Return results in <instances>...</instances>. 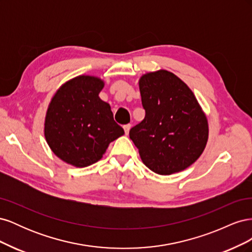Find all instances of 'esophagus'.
Returning a JSON list of instances; mask_svg holds the SVG:
<instances>
[{
	"label": "esophagus",
	"instance_id": "34e87169",
	"mask_svg": "<svg viewBox=\"0 0 252 252\" xmlns=\"http://www.w3.org/2000/svg\"><path fill=\"white\" fill-rule=\"evenodd\" d=\"M130 128H131V125H130V124L124 125V130H125V133H126V134L129 133V130H130Z\"/></svg>",
	"mask_w": 252,
	"mask_h": 252
}]
</instances>
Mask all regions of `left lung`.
<instances>
[{"label": "left lung", "instance_id": "left-lung-1", "mask_svg": "<svg viewBox=\"0 0 252 252\" xmlns=\"http://www.w3.org/2000/svg\"><path fill=\"white\" fill-rule=\"evenodd\" d=\"M139 86L145 118L129 136L143 163L162 175L186 169L208 140L207 118L193 93L167 70L142 75Z\"/></svg>", "mask_w": 252, "mask_h": 252}]
</instances>
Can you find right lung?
I'll list each match as a JSON object with an SVG mask.
<instances>
[{
  "instance_id": "right-lung-1",
  "label": "right lung",
  "mask_w": 252,
  "mask_h": 252,
  "mask_svg": "<svg viewBox=\"0 0 252 252\" xmlns=\"http://www.w3.org/2000/svg\"><path fill=\"white\" fill-rule=\"evenodd\" d=\"M103 87L101 79L79 75L61 86L48 106L45 138L67 164L82 168L97 162L108 145L124 134L110 105L98 96Z\"/></svg>"
}]
</instances>
